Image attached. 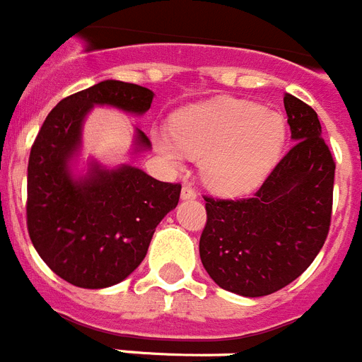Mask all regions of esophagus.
I'll use <instances>...</instances> for the list:
<instances>
[{
  "label": "esophagus",
  "mask_w": 362,
  "mask_h": 362,
  "mask_svg": "<svg viewBox=\"0 0 362 362\" xmlns=\"http://www.w3.org/2000/svg\"><path fill=\"white\" fill-rule=\"evenodd\" d=\"M180 197L182 200H194L197 199V191H194L193 187H189V185H184V187H182Z\"/></svg>",
  "instance_id": "34e87169"
}]
</instances>
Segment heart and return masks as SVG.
Instances as JSON below:
<instances>
[{
	"label": "heart",
	"mask_w": 362,
	"mask_h": 362,
	"mask_svg": "<svg viewBox=\"0 0 362 362\" xmlns=\"http://www.w3.org/2000/svg\"><path fill=\"white\" fill-rule=\"evenodd\" d=\"M284 140L286 122L279 112L235 98L189 107L175 116L173 134L153 133L156 149L169 162L202 158V180L220 194H242L262 184Z\"/></svg>",
	"instance_id": "b5f03b06"
}]
</instances>
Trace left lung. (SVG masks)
<instances>
[{
    "mask_svg": "<svg viewBox=\"0 0 362 362\" xmlns=\"http://www.w3.org/2000/svg\"><path fill=\"white\" fill-rule=\"evenodd\" d=\"M293 147L251 199L206 197L200 260L213 281L264 297L303 275L328 237L335 162L312 107L286 94Z\"/></svg>",
    "mask_w": 362,
    "mask_h": 362,
    "instance_id": "1",
    "label": "left lung"
}]
</instances>
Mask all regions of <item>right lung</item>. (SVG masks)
Wrapping results in <instances>:
<instances>
[{
  "label": "right lung",
  "instance_id": "add662e5",
  "mask_svg": "<svg viewBox=\"0 0 362 362\" xmlns=\"http://www.w3.org/2000/svg\"><path fill=\"white\" fill-rule=\"evenodd\" d=\"M153 98L146 87L100 81L62 100L34 140L27 175L30 240L43 262L78 288L100 290L127 279L180 199V184L156 180L131 163L107 168L89 158L78 169L83 124L94 107L142 116ZM147 149L149 138L134 129L131 155Z\"/></svg>",
  "mask_w": 362,
  "mask_h": 362
}]
</instances>
